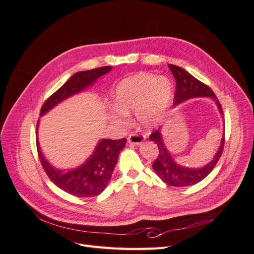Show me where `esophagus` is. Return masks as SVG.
<instances>
[{
    "instance_id": "esophagus-1",
    "label": "esophagus",
    "mask_w": 254,
    "mask_h": 254,
    "mask_svg": "<svg viewBox=\"0 0 254 254\" xmlns=\"http://www.w3.org/2000/svg\"><path fill=\"white\" fill-rule=\"evenodd\" d=\"M128 143L132 145H140L144 142V137L141 134L137 133H131L128 136Z\"/></svg>"
}]
</instances>
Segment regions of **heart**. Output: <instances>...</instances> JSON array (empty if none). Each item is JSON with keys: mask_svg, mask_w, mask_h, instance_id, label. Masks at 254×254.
<instances>
[{"mask_svg": "<svg viewBox=\"0 0 254 254\" xmlns=\"http://www.w3.org/2000/svg\"><path fill=\"white\" fill-rule=\"evenodd\" d=\"M174 83L166 76L137 73L123 79L115 88L109 119L118 126L125 125L128 113L141 127L150 129L162 121L173 102Z\"/></svg>", "mask_w": 254, "mask_h": 254, "instance_id": "1", "label": "heart"}]
</instances>
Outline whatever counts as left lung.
<instances>
[{
  "label": "left lung",
  "instance_id": "8db88e82",
  "mask_svg": "<svg viewBox=\"0 0 254 254\" xmlns=\"http://www.w3.org/2000/svg\"><path fill=\"white\" fill-rule=\"evenodd\" d=\"M168 67L172 71L174 77L176 79V93L174 99V107L178 106L181 103H184L188 99L196 97H209L216 104L218 111L222 115V108L219 104L216 95L214 92L205 86L204 83L196 79L189 72L183 70L182 67L174 64H168ZM150 140L155 142L159 147V156L152 164L153 171L159 176V178L164 183L172 187H190L200 182L205 177L209 175L213 168L218 162V160L224 149L225 143V133L221 137L219 147L215 153L213 159L209 163L197 168H191L182 166L178 164L172 157V153L168 151L164 139L162 135V127L157 129L150 134Z\"/></svg>",
  "mask_w": 254,
  "mask_h": 254
}]
</instances>
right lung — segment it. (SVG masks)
Here are the masks:
<instances>
[{
	"mask_svg": "<svg viewBox=\"0 0 254 254\" xmlns=\"http://www.w3.org/2000/svg\"><path fill=\"white\" fill-rule=\"evenodd\" d=\"M112 66H102L90 71L75 73L63 87L47 99L42 106L40 117H43L54 107L63 103L68 97L79 94L92 87L101 76L109 73ZM37 125V147L43 170L56 186L66 193L77 197L97 196L108 186L118 158L122 149L126 146V139L110 140L102 139L96 144L94 151L84 161V163L75 168L60 170L53 166L44 157L38 141Z\"/></svg>",
	"mask_w": 254,
	"mask_h": 254,
	"instance_id": "right-lung-1",
	"label": "right lung"
}]
</instances>
